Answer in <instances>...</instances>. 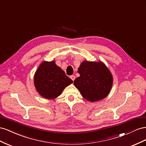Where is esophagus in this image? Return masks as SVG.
<instances>
[{
  "instance_id": "esophagus-1",
  "label": "esophagus",
  "mask_w": 146,
  "mask_h": 146,
  "mask_svg": "<svg viewBox=\"0 0 146 146\" xmlns=\"http://www.w3.org/2000/svg\"><path fill=\"white\" fill-rule=\"evenodd\" d=\"M70 78L72 79L73 81H74V80H75V76H74V75H72V76H70Z\"/></svg>"
}]
</instances>
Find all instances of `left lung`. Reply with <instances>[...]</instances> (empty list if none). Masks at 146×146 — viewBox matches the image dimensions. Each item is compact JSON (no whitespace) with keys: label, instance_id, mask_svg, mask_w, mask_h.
<instances>
[{"label":"left lung","instance_id":"left-lung-1","mask_svg":"<svg viewBox=\"0 0 146 146\" xmlns=\"http://www.w3.org/2000/svg\"><path fill=\"white\" fill-rule=\"evenodd\" d=\"M78 72L80 76L74 81V85L87 100H100L109 94L112 84V76L102 62H83Z\"/></svg>","mask_w":146,"mask_h":146}]
</instances>
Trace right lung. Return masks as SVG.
Instances as JSON below:
<instances>
[{"label":"right lung","mask_w":146,"mask_h":146,"mask_svg":"<svg viewBox=\"0 0 146 146\" xmlns=\"http://www.w3.org/2000/svg\"><path fill=\"white\" fill-rule=\"evenodd\" d=\"M73 81L65 74L54 61L44 62L38 67L34 76V84L38 92L45 98L57 97Z\"/></svg>","instance_id":"right-lung-1"}]
</instances>
